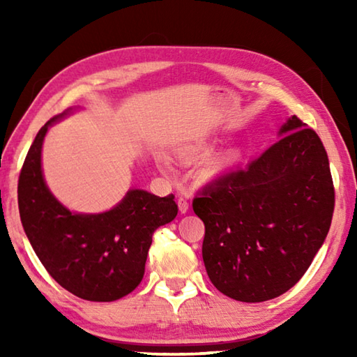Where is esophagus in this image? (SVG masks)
<instances>
[{"instance_id":"obj_1","label":"esophagus","mask_w":357,"mask_h":357,"mask_svg":"<svg viewBox=\"0 0 357 357\" xmlns=\"http://www.w3.org/2000/svg\"><path fill=\"white\" fill-rule=\"evenodd\" d=\"M178 208H179V213L181 214H185L187 211H189V202H187L185 198L181 197L179 200H178Z\"/></svg>"}]
</instances>
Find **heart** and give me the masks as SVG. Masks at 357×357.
Listing matches in <instances>:
<instances>
[{
    "label": "heart",
    "mask_w": 357,
    "mask_h": 357,
    "mask_svg": "<svg viewBox=\"0 0 357 357\" xmlns=\"http://www.w3.org/2000/svg\"><path fill=\"white\" fill-rule=\"evenodd\" d=\"M203 151V144L202 143H195V144H184V146L178 148V154L181 157H184V159H192V157H197ZM239 159V154L236 151H231V153H227L223 155L215 157V159L211 162L208 165L206 172L209 174H215L222 170H225L229 165H233L234 162ZM159 165L164 168V170H168V162L165 159H160L159 160Z\"/></svg>",
    "instance_id": "1"
}]
</instances>
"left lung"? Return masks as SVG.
<instances>
[{
	"label": "left lung",
	"mask_w": 357,
	"mask_h": 357,
	"mask_svg": "<svg viewBox=\"0 0 357 357\" xmlns=\"http://www.w3.org/2000/svg\"><path fill=\"white\" fill-rule=\"evenodd\" d=\"M280 138L193 198L204 223L203 261L213 285L241 302L288 291L328 236L335 193L317 132L296 116Z\"/></svg>",
	"instance_id": "left-lung-1"
}]
</instances>
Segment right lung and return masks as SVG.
I'll list each match as a JSON object with an SVG mask.
<instances>
[{"label":"right lung","instance_id":"right-lung-1","mask_svg":"<svg viewBox=\"0 0 357 357\" xmlns=\"http://www.w3.org/2000/svg\"><path fill=\"white\" fill-rule=\"evenodd\" d=\"M52 118L29 148L19 178L23 229L47 273L78 298L112 302L142 282L157 228L178 214L174 195L157 197L132 189L116 206L100 214H75L48 190L40 165L42 143Z\"/></svg>","mask_w":357,"mask_h":357}]
</instances>
